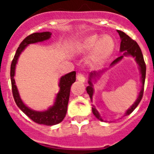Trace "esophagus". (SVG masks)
<instances>
[{
  "mask_svg": "<svg viewBox=\"0 0 154 154\" xmlns=\"http://www.w3.org/2000/svg\"><path fill=\"white\" fill-rule=\"evenodd\" d=\"M77 81H81V82H82V83H85V76H84V74H83V73H77Z\"/></svg>",
  "mask_w": 154,
  "mask_h": 154,
  "instance_id": "obj_1",
  "label": "esophagus"
}]
</instances>
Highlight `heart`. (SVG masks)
<instances>
[{"label": "heart", "mask_w": 154, "mask_h": 154, "mask_svg": "<svg viewBox=\"0 0 154 154\" xmlns=\"http://www.w3.org/2000/svg\"><path fill=\"white\" fill-rule=\"evenodd\" d=\"M116 47L114 38L109 35L93 34L81 38L77 48L83 53H90L87 63L91 67L102 66L113 54Z\"/></svg>", "instance_id": "1"}]
</instances>
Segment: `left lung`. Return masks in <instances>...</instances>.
<instances>
[{"label": "left lung", "instance_id": "8db88e82", "mask_svg": "<svg viewBox=\"0 0 154 154\" xmlns=\"http://www.w3.org/2000/svg\"><path fill=\"white\" fill-rule=\"evenodd\" d=\"M118 33L119 35L120 38H121V43H120V53H122V56H120L119 57H118L116 60H115L113 62L111 63L110 66L109 68L112 67L113 66H115L116 64H117L118 63L120 62V61L123 59V57H131L134 58L135 61L136 62V63L138 64L139 70H140V81H141V88H140V91L138 94V97L136 98V101L133 103V105H131L130 108L127 109L126 112H125L124 116H128V115L131 114L132 112L134 111V109H136L137 105H139V103L140 102L142 99V97H143V89H144V83H145V78H146V64L144 62L143 57V53H142L141 49H140V46L138 45L137 42L134 40H133L128 35L125 34V32H122V31L117 30ZM109 68H105V69H103L99 71H93L89 73V76H88V86L87 87L86 90L88 94L90 96L91 101H93V95L94 93V84H95L97 81L98 79H100V77H101L103 73L106 71L107 69ZM92 112L93 114L94 115L97 119L100 120L101 122H107L103 119L102 117L100 115L99 112L97 110V109L95 108L94 105H93L92 107Z\"/></svg>", "mask_w": 154, "mask_h": 154}]
</instances>
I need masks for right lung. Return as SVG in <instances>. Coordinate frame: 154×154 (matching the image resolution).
I'll use <instances>...</instances> for the list:
<instances>
[{
  "label": "right lung",
  "instance_id": "obj_1",
  "mask_svg": "<svg viewBox=\"0 0 154 154\" xmlns=\"http://www.w3.org/2000/svg\"><path fill=\"white\" fill-rule=\"evenodd\" d=\"M51 35L52 32H42L33 33L26 37L20 44L11 65V81L13 96H14L16 105L35 122L45 125H57L61 122L66 116L70 87L72 84L76 81V72L73 71L66 73L60 78L58 84L60 90L55 97L54 103L53 105L44 111L33 110L23 102L18 92V88L15 85L14 75H15L16 65L18 63V58L21 53L26 49V47H28V45L30 44L38 43V42L46 41L51 38Z\"/></svg>",
  "mask_w": 154,
  "mask_h": 154
}]
</instances>
